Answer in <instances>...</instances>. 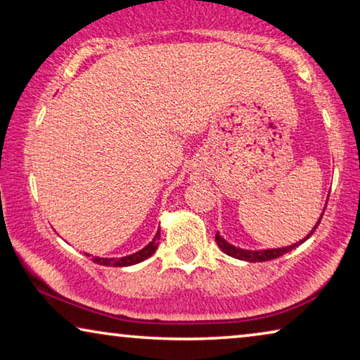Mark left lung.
Masks as SVG:
<instances>
[{
    "instance_id": "1",
    "label": "left lung",
    "mask_w": 360,
    "mask_h": 360,
    "mask_svg": "<svg viewBox=\"0 0 360 360\" xmlns=\"http://www.w3.org/2000/svg\"><path fill=\"white\" fill-rule=\"evenodd\" d=\"M325 206H327V204H325ZM323 212H325V209H323ZM323 212L320 214L317 224L314 225V229H312L311 231H309L307 236L302 238L301 241H297V243H295V245H291V246H285V248H270V250H254V251H252V250H243V248H238V246L230 245V243L226 241L224 236H220L219 231H217V233H215V241H217L219 248H220V250H222L225 254H229V256L235 257V259H240V261H246V262H265V261H272V259H276V257L283 256L285 252H290L291 250H295V248H297L300 245H302L304 241L309 240V238H311V235L315 231V229H317V226H319L320 220H322Z\"/></svg>"
}]
</instances>
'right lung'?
I'll return each instance as SVG.
<instances>
[{
	"label": "right lung",
	"mask_w": 360,
	"mask_h": 360,
	"mask_svg": "<svg viewBox=\"0 0 360 360\" xmlns=\"http://www.w3.org/2000/svg\"><path fill=\"white\" fill-rule=\"evenodd\" d=\"M159 240H161V231L158 230L153 240L149 241L148 245L143 248V250L136 251L134 254H129V256H124V257H98V256H95L93 257V262H96L99 265H108V267H129V265L140 264L156 252L158 246H159ZM86 256H91V254H86Z\"/></svg>",
	"instance_id": "obj_1"
}]
</instances>
